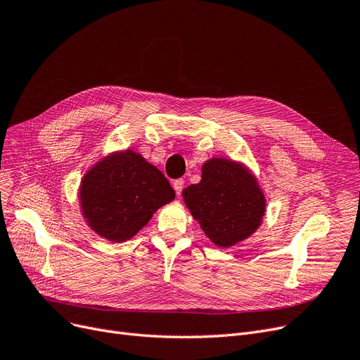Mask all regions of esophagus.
I'll return each mask as SVG.
<instances>
[{"mask_svg": "<svg viewBox=\"0 0 360 360\" xmlns=\"http://www.w3.org/2000/svg\"><path fill=\"white\" fill-rule=\"evenodd\" d=\"M174 188H175L176 194L181 195V193H182V190H184V179H176V181H174Z\"/></svg>", "mask_w": 360, "mask_h": 360, "instance_id": "34e87169", "label": "esophagus"}]
</instances>
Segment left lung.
Returning a JSON list of instances; mask_svg holds the SVG:
<instances>
[{
	"label": "left lung",
	"mask_w": 360,
	"mask_h": 360,
	"mask_svg": "<svg viewBox=\"0 0 360 360\" xmlns=\"http://www.w3.org/2000/svg\"><path fill=\"white\" fill-rule=\"evenodd\" d=\"M182 194L201 229L221 247L252 236L264 214V197L256 179L231 160L212 159L205 163L201 181Z\"/></svg>",
	"instance_id": "8db88e82"
}]
</instances>
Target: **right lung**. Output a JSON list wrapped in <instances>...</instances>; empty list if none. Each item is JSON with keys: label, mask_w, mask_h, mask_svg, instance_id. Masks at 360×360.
Here are the masks:
<instances>
[{"label": "right lung", "mask_w": 360, "mask_h": 360, "mask_svg": "<svg viewBox=\"0 0 360 360\" xmlns=\"http://www.w3.org/2000/svg\"><path fill=\"white\" fill-rule=\"evenodd\" d=\"M175 198L162 172L131 150L108 155L81 185L89 226L110 241H124L147 225L153 213Z\"/></svg>", "instance_id": "right-lung-1"}]
</instances>
